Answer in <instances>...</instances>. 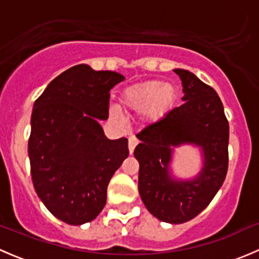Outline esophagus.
I'll list each match as a JSON object with an SVG mask.
<instances>
[{"mask_svg":"<svg viewBox=\"0 0 259 259\" xmlns=\"http://www.w3.org/2000/svg\"><path fill=\"white\" fill-rule=\"evenodd\" d=\"M138 139L135 137H130L129 138V143H127V145H129V153L130 154H133L134 153V149H135V146L138 145Z\"/></svg>","mask_w":259,"mask_h":259,"instance_id":"obj_1","label":"esophagus"}]
</instances>
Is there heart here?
<instances>
[{
  "mask_svg": "<svg viewBox=\"0 0 259 259\" xmlns=\"http://www.w3.org/2000/svg\"><path fill=\"white\" fill-rule=\"evenodd\" d=\"M178 98V89L170 82L161 80H146L127 86L121 91L119 108L126 114H140L144 124H155L161 121L173 108ZM110 116L119 117L117 110L113 108Z\"/></svg>",
  "mask_w": 259,
  "mask_h": 259,
  "instance_id": "heart-1",
  "label": "heart"
}]
</instances>
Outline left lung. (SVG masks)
Instances as JSON below:
<instances>
[{"mask_svg":"<svg viewBox=\"0 0 259 259\" xmlns=\"http://www.w3.org/2000/svg\"><path fill=\"white\" fill-rule=\"evenodd\" d=\"M174 71L182 80L184 104L137 135L134 156L146 209L159 221L180 224L204 210L226 179L229 125L214 89L188 70ZM182 145L200 150L201 168L192 179L177 177L171 166L175 148Z\"/></svg>","mask_w":259,"mask_h":259,"instance_id":"1","label":"left lung"}]
</instances>
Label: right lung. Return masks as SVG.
I'll use <instances>...</instances> for the list:
<instances>
[{
  "label": "right lung",
  "mask_w": 259,
  "mask_h": 259,
  "mask_svg": "<svg viewBox=\"0 0 259 259\" xmlns=\"http://www.w3.org/2000/svg\"><path fill=\"white\" fill-rule=\"evenodd\" d=\"M125 77L70 67L49 83L31 115L28 158L36 193L60 221L81 226L106 204L109 182L129 155L126 138L109 139V91Z\"/></svg>",
  "instance_id": "obj_1"
}]
</instances>
